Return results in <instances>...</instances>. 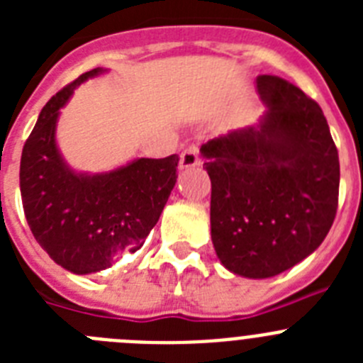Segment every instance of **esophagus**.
<instances>
[{
	"label": "esophagus",
	"mask_w": 363,
	"mask_h": 363,
	"mask_svg": "<svg viewBox=\"0 0 363 363\" xmlns=\"http://www.w3.org/2000/svg\"><path fill=\"white\" fill-rule=\"evenodd\" d=\"M200 163L201 160L198 145H189L187 149L182 152V156H179V169H191V167H196L200 165Z\"/></svg>",
	"instance_id": "esophagus-1"
}]
</instances>
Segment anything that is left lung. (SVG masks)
Here are the masks:
<instances>
[{
  "instance_id": "1",
  "label": "left lung",
  "mask_w": 363,
  "mask_h": 363,
  "mask_svg": "<svg viewBox=\"0 0 363 363\" xmlns=\"http://www.w3.org/2000/svg\"><path fill=\"white\" fill-rule=\"evenodd\" d=\"M258 123L201 147L211 178V238L234 274L271 278L323 242L338 207L340 162L320 105L262 74Z\"/></svg>"
}]
</instances>
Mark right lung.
Segmentation results:
<instances>
[{"label": "right lung", "mask_w": 363, "mask_h": 363, "mask_svg": "<svg viewBox=\"0 0 363 363\" xmlns=\"http://www.w3.org/2000/svg\"><path fill=\"white\" fill-rule=\"evenodd\" d=\"M104 72L82 74L47 101L19 165V189L27 223L47 255L74 274L111 267L134 252L158 223L174 189L178 154L138 158L101 174L74 172L56 145L60 108L76 86Z\"/></svg>", "instance_id": "right-lung-1"}]
</instances>
